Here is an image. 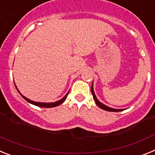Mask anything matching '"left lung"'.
<instances>
[{"label":"left lung","mask_w":155,"mask_h":155,"mask_svg":"<svg viewBox=\"0 0 155 155\" xmlns=\"http://www.w3.org/2000/svg\"><path fill=\"white\" fill-rule=\"evenodd\" d=\"M91 94H92V95H93V98H94V100L95 101V103H96V105H98V107L101 108L102 109H104V110H105V111H109V112H120V111L123 110V109H113V108L109 107V106H107V105H104V104H102V102H100L98 100V98H96V96H95V94H94V90H93V83H92V84H91Z\"/></svg>","instance_id":"left-lung-1"}]
</instances>
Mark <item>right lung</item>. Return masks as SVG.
I'll use <instances>...</instances> for the list:
<instances>
[{"instance_id": "add662e5", "label": "right lung", "mask_w": 155, "mask_h": 155, "mask_svg": "<svg viewBox=\"0 0 155 155\" xmlns=\"http://www.w3.org/2000/svg\"><path fill=\"white\" fill-rule=\"evenodd\" d=\"M17 88V87H16ZM18 90V89H17ZM19 92V91H18ZM20 93V92H19ZM68 94H69V91H68V93H67V94H66L65 96L63 98H61V100H59V101H57V102H48V103H46V102H34V101H31V100L28 99V98H27L26 97L23 96L22 94L20 93V94H21V96H22V98H24V99H25L28 102H29V103L32 104V105H36V106H39V107H42V108H53V107H56V106H58L59 105H61V104H62L63 102H64L66 100V98H67V97H68Z\"/></svg>"}]
</instances>
